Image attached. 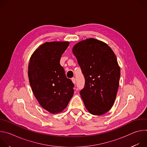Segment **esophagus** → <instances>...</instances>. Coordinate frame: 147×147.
Listing matches in <instances>:
<instances>
[{
    "mask_svg": "<svg viewBox=\"0 0 147 147\" xmlns=\"http://www.w3.org/2000/svg\"><path fill=\"white\" fill-rule=\"evenodd\" d=\"M71 80H72L73 82L75 84H76V78H71Z\"/></svg>",
    "mask_w": 147,
    "mask_h": 147,
    "instance_id": "obj_1",
    "label": "esophagus"
}]
</instances>
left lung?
Segmentation results:
<instances>
[{"instance_id": "8db88e82", "label": "left lung", "mask_w": 147, "mask_h": 147, "mask_svg": "<svg viewBox=\"0 0 147 147\" xmlns=\"http://www.w3.org/2000/svg\"><path fill=\"white\" fill-rule=\"evenodd\" d=\"M85 78L80 95L88 111L94 115L108 112L115 102L120 69L112 49L94 38L79 42L73 48Z\"/></svg>"}]
</instances>
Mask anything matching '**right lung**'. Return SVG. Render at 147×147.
<instances>
[{"instance_id": "obj_1", "label": "right lung", "mask_w": 147, "mask_h": 147, "mask_svg": "<svg viewBox=\"0 0 147 147\" xmlns=\"http://www.w3.org/2000/svg\"><path fill=\"white\" fill-rule=\"evenodd\" d=\"M69 45V42H45L30 60L28 74L32 91L40 105L53 114L63 111L74 94V84L60 64Z\"/></svg>"}]
</instances>
